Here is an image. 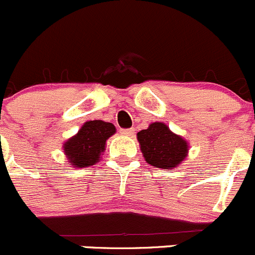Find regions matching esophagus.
Listing matches in <instances>:
<instances>
[{
    "label": "esophagus",
    "mask_w": 255,
    "mask_h": 255,
    "mask_svg": "<svg viewBox=\"0 0 255 255\" xmlns=\"http://www.w3.org/2000/svg\"><path fill=\"white\" fill-rule=\"evenodd\" d=\"M133 128H122L120 130V132H122V135H125V136H133Z\"/></svg>",
    "instance_id": "34e87169"
}]
</instances>
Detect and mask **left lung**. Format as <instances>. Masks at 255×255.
<instances>
[{"mask_svg": "<svg viewBox=\"0 0 255 255\" xmlns=\"http://www.w3.org/2000/svg\"><path fill=\"white\" fill-rule=\"evenodd\" d=\"M137 141L145 161L151 166L171 170L186 160L188 155L187 140L172 132L165 123L156 122L137 132Z\"/></svg>", "mask_w": 255, "mask_h": 255, "instance_id": "obj_1", "label": "left lung"}]
</instances>
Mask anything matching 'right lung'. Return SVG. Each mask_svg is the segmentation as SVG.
<instances>
[{"instance_id":"obj_1","label":"right lung","mask_w":255,"mask_h":255,"mask_svg":"<svg viewBox=\"0 0 255 255\" xmlns=\"http://www.w3.org/2000/svg\"><path fill=\"white\" fill-rule=\"evenodd\" d=\"M117 132L112 123L90 120L83 124L77 133L63 143L68 165L82 168L98 163L104 155L107 140Z\"/></svg>"}]
</instances>
